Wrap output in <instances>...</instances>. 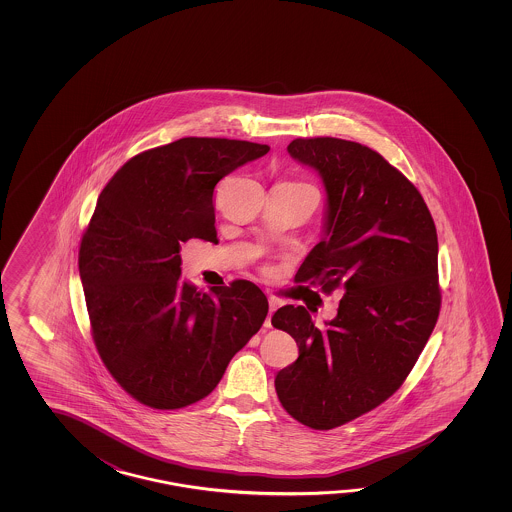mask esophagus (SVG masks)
<instances>
[{"mask_svg":"<svg viewBox=\"0 0 512 512\" xmlns=\"http://www.w3.org/2000/svg\"><path fill=\"white\" fill-rule=\"evenodd\" d=\"M278 307H280V302H278V300H274V298H271V300H269V315H267V318H265V324H263V326L272 327L271 318L272 315H274V311H276Z\"/></svg>","mask_w":512,"mask_h":512,"instance_id":"esophagus-1","label":"esophagus"}]
</instances>
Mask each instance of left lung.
Segmentation results:
<instances>
[{
  "label": "left lung",
  "mask_w": 512,
  "mask_h": 512,
  "mask_svg": "<svg viewBox=\"0 0 512 512\" xmlns=\"http://www.w3.org/2000/svg\"><path fill=\"white\" fill-rule=\"evenodd\" d=\"M287 152L315 168L327 192L326 236L294 280L344 296L326 329L302 305L272 315L298 344L274 386L298 423L331 430L392 397L432 335L441 309L437 232L419 190L368 146L311 137Z\"/></svg>",
  "instance_id": "left-lung-1"
}]
</instances>
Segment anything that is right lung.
<instances>
[{"label": "right lung", "mask_w": 512, "mask_h": 512, "mask_svg": "<svg viewBox=\"0 0 512 512\" xmlns=\"http://www.w3.org/2000/svg\"><path fill=\"white\" fill-rule=\"evenodd\" d=\"M267 144L185 137L131 157L100 192L78 251L98 355L133 399L177 410L205 399L258 333L269 304L247 280L197 291L181 245L216 238L214 188Z\"/></svg>", "instance_id": "obj_1"}]
</instances>
